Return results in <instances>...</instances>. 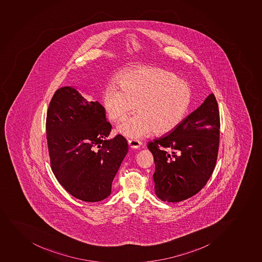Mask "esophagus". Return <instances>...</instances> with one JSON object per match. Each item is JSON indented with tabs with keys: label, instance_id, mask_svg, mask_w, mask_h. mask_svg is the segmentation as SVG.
Wrapping results in <instances>:
<instances>
[{
	"label": "esophagus",
	"instance_id": "obj_1",
	"mask_svg": "<svg viewBox=\"0 0 262 262\" xmlns=\"http://www.w3.org/2000/svg\"><path fill=\"white\" fill-rule=\"evenodd\" d=\"M127 142H128V146H129L130 148L137 149L141 147V141H137V140H128Z\"/></svg>",
	"mask_w": 262,
	"mask_h": 262
}]
</instances>
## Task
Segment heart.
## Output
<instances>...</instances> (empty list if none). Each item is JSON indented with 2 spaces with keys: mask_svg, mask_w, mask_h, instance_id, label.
Listing matches in <instances>:
<instances>
[{
  "mask_svg": "<svg viewBox=\"0 0 262 262\" xmlns=\"http://www.w3.org/2000/svg\"><path fill=\"white\" fill-rule=\"evenodd\" d=\"M118 87L110 83L102 96L107 116L119 121L117 132L131 139L151 135H164L179 126L187 111L191 92L186 83L165 70L142 67L125 73L117 81Z\"/></svg>",
  "mask_w": 262,
  "mask_h": 262,
  "instance_id": "obj_1",
  "label": "heart"
}]
</instances>
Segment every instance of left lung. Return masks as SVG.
Wrapping results in <instances>:
<instances>
[{
    "instance_id": "1",
    "label": "left lung",
    "mask_w": 262,
    "mask_h": 262,
    "mask_svg": "<svg viewBox=\"0 0 262 262\" xmlns=\"http://www.w3.org/2000/svg\"><path fill=\"white\" fill-rule=\"evenodd\" d=\"M219 136L217 102L211 93L169 135L149 142L159 199L178 203L201 190L215 169Z\"/></svg>"
}]
</instances>
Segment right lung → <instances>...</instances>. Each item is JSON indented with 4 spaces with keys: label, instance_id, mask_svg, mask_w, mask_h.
Returning <instances> with one entry per match:
<instances>
[{
    "label": "right lung",
    "instance_id": "add662e5",
    "mask_svg": "<svg viewBox=\"0 0 262 262\" xmlns=\"http://www.w3.org/2000/svg\"><path fill=\"white\" fill-rule=\"evenodd\" d=\"M46 128L51 166L58 183L82 201H102L111 195L128 146L122 135L107 139L112 126L104 107L73 87H62L50 102Z\"/></svg>",
    "mask_w": 262,
    "mask_h": 262
}]
</instances>
